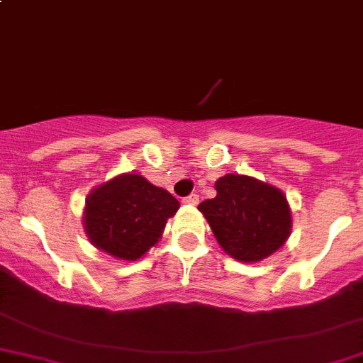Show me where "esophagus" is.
I'll list each match as a JSON object with an SVG mask.
<instances>
[{
    "instance_id": "34e87169",
    "label": "esophagus",
    "mask_w": 363,
    "mask_h": 363,
    "mask_svg": "<svg viewBox=\"0 0 363 363\" xmlns=\"http://www.w3.org/2000/svg\"><path fill=\"white\" fill-rule=\"evenodd\" d=\"M186 205H199V195H195V193H191L189 196H186L184 200H182Z\"/></svg>"
}]
</instances>
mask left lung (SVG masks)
Segmentation results:
<instances>
[{"mask_svg": "<svg viewBox=\"0 0 363 363\" xmlns=\"http://www.w3.org/2000/svg\"><path fill=\"white\" fill-rule=\"evenodd\" d=\"M218 195L199 205L216 240L237 262L255 263L284 246L291 233V208L276 186L251 175L226 174Z\"/></svg>", "mask_w": 363, "mask_h": 363, "instance_id": "obj_1", "label": "left lung"}]
</instances>
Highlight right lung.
<instances>
[{
  "mask_svg": "<svg viewBox=\"0 0 363 363\" xmlns=\"http://www.w3.org/2000/svg\"><path fill=\"white\" fill-rule=\"evenodd\" d=\"M177 200L142 175L128 172L91 189L84 207V232L96 250L135 262L158 244Z\"/></svg>",
  "mask_w": 363,
  "mask_h": 363,
  "instance_id": "add662e5",
  "label": "right lung"
}]
</instances>
